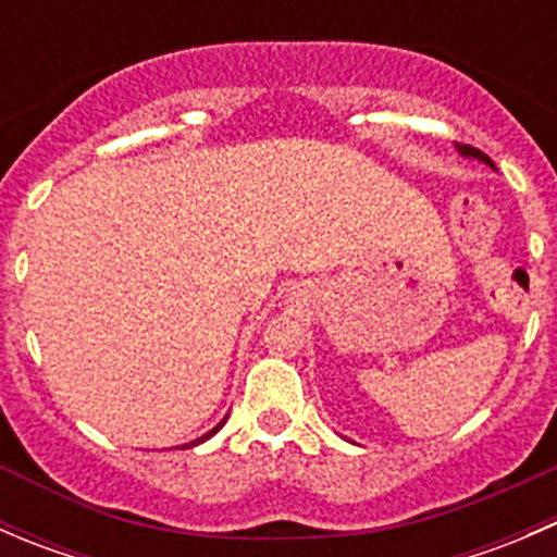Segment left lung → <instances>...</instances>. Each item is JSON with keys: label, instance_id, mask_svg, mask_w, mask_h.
Segmentation results:
<instances>
[{"label": "left lung", "instance_id": "1", "mask_svg": "<svg viewBox=\"0 0 557 557\" xmlns=\"http://www.w3.org/2000/svg\"><path fill=\"white\" fill-rule=\"evenodd\" d=\"M455 148H458V153L463 156V159H476V161H482V164L491 166V170H496V166H493V161L487 159L485 153H480V150H476V148H471V145H455Z\"/></svg>", "mask_w": 557, "mask_h": 557}]
</instances>
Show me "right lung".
<instances>
[{"mask_svg": "<svg viewBox=\"0 0 557 557\" xmlns=\"http://www.w3.org/2000/svg\"><path fill=\"white\" fill-rule=\"evenodd\" d=\"M226 420H228V414H226V418H223V420H221V423H218V425H215V429H212V431H207V434H201V436H199V440L188 442V445H183V447H196V445H201V442H207V440H210V436H215V434H218V431H221V429H223V423H226Z\"/></svg>", "mask_w": 557, "mask_h": 557, "instance_id": "obj_1", "label": "right lung"}]
</instances>
